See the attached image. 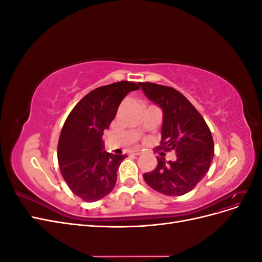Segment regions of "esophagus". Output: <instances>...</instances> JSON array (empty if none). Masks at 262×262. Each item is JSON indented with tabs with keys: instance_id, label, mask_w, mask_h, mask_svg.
Here are the masks:
<instances>
[{
	"instance_id": "obj_1",
	"label": "esophagus",
	"mask_w": 262,
	"mask_h": 262,
	"mask_svg": "<svg viewBox=\"0 0 262 262\" xmlns=\"http://www.w3.org/2000/svg\"><path fill=\"white\" fill-rule=\"evenodd\" d=\"M132 154H134V155H141V154H142V150L139 149V148L133 149V150H132Z\"/></svg>"
}]
</instances>
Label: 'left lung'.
I'll return each instance as SVG.
<instances>
[{
  "label": "left lung",
  "instance_id": "8db88e82",
  "mask_svg": "<svg viewBox=\"0 0 262 262\" xmlns=\"http://www.w3.org/2000/svg\"><path fill=\"white\" fill-rule=\"evenodd\" d=\"M146 97L163 109L160 149L175 150L176 160L157 156V166L143 178L157 192L186 194L207 175L214 156L211 131L203 117L184 95L169 86L139 83ZM162 156L165 154L161 153Z\"/></svg>",
  "mask_w": 262,
  "mask_h": 262
}]
</instances>
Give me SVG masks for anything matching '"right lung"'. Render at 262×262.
Wrapping results in <instances>:
<instances>
[{"label": "right lung", "instance_id": "1", "mask_svg": "<svg viewBox=\"0 0 262 262\" xmlns=\"http://www.w3.org/2000/svg\"><path fill=\"white\" fill-rule=\"evenodd\" d=\"M139 89L129 81L97 87L77 102L63 124L59 167L71 191L85 202L100 200L115 188L117 170L126 155L105 152L102 134L122 99Z\"/></svg>", "mask_w": 262, "mask_h": 262}]
</instances>
